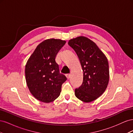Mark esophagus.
Returning <instances> with one entry per match:
<instances>
[{"instance_id": "34e87169", "label": "esophagus", "mask_w": 133, "mask_h": 133, "mask_svg": "<svg viewBox=\"0 0 133 133\" xmlns=\"http://www.w3.org/2000/svg\"><path fill=\"white\" fill-rule=\"evenodd\" d=\"M66 76L68 79H69L71 78V75L70 74H66Z\"/></svg>"}]
</instances>
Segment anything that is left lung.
<instances>
[{"mask_svg":"<svg viewBox=\"0 0 133 133\" xmlns=\"http://www.w3.org/2000/svg\"><path fill=\"white\" fill-rule=\"evenodd\" d=\"M68 44L77 54L83 71L82 85L75 90V95L83 102H91L101 96L108 87L107 58L94 42L84 36L69 40Z\"/></svg>","mask_w":133,"mask_h":133,"instance_id":"obj_1","label":"left lung"}]
</instances>
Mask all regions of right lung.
Here are the masks:
<instances>
[{"instance_id": "add662e5", "label": "right lung", "mask_w": 133, "mask_h": 133, "mask_svg": "<svg viewBox=\"0 0 133 133\" xmlns=\"http://www.w3.org/2000/svg\"><path fill=\"white\" fill-rule=\"evenodd\" d=\"M65 41L48 39L40 43L26 62L25 80L31 94L42 102H53L59 96L66 76L59 73L55 57Z\"/></svg>"}]
</instances>
